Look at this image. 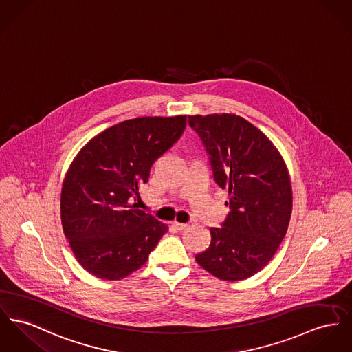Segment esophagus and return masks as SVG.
Instances as JSON below:
<instances>
[{
	"label": "esophagus",
	"mask_w": 352,
	"mask_h": 352,
	"mask_svg": "<svg viewBox=\"0 0 352 352\" xmlns=\"http://www.w3.org/2000/svg\"><path fill=\"white\" fill-rule=\"evenodd\" d=\"M173 227L177 230V231H183V230H186L188 227V224H184V223H179V221H175L173 223Z\"/></svg>",
	"instance_id": "esophagus-1"
}]
</instances>
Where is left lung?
Wrapping results in <instances>:
<instances>
[{
  "instance_id": "1",
  "label": "left lung",
  "mask_w": 352,
  "mask_h": 352,
  "mask_svg": "<svg viewBox=\"0 0 352 352\" xmlns=\"http://www.w3.org/2000/svg\"><path fill=\"white\" fill-rule=\"evenodd\" d=\"M210 159L216 184L228 189L230 212L211 228L210 247L196 261L221 280L248 279L280 245L291 219L292 190L285 163L268 138L236 115L189 116Z\"/></svg>"
}]
</instances>
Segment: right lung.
Wrapping results in <instances>:
<instances>
[{
  "instance_id": "right-lung-1",
  "label": "right lung",
  "mask_w": 352,
  "mask_h": 352,
  "mask_svg": "<svg viewBox=\"0 0 352 352\" xmlns=\"http://www.w3.org/2000/svg\"><path fill=\"white\" fill-rule=\"evenodd\" d=\"M186 125L187 116L126 120L97 135L72 162L61 190V221L89 274L105 280L128 276L166 234V224L132 201Z\"/></svg>"
}]
</instances>
